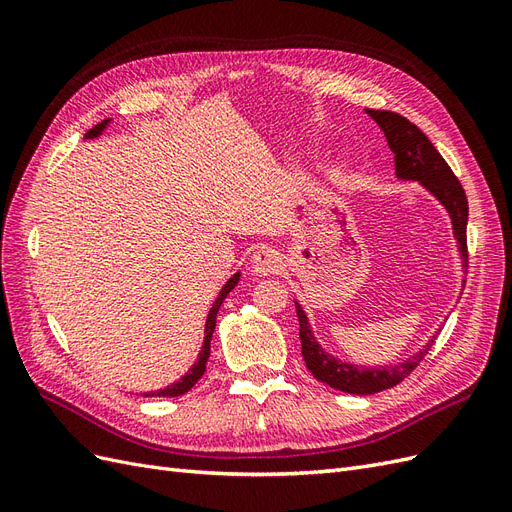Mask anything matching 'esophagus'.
Here are the masks:
<instances>
[{
    "instance_id": "obj_1",
    "label": "esophagus",
    "mask_w": 512,
    "mask_h": 512,
    "mask_svg": "<svg viewBox=\"0 0 512 512\" xmlns=\"http://www.w3.org/2000/svg\"><path fill=\"white\" fill-rule=\"evenodd\" d=\"M282 269V258L271 247H262L254 256H252V273L254 275H273Z\"/></svg>"
}]
</instances>
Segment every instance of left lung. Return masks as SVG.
Here are the masks:
<instances>
[{"label":"left lung","mask_w":512,"mask_h":512,"mask_svg":"<svg viewBox=\"0 0 512 512\" xmlns=\"http://www.w3.org/2000/svg\"><path fill=\"white\" fill-rule=\"evenodd\" d=\"M365 113L378 123L386 136V143H389L391 151L395 153L397 179L418 181L429 194L440 200L442 207L451 215L453 235L461 252V262L463 267H468V198L451 166L444 162L429 138L406 117L391 111H374V108H365ZM294 305H297L301 352L307 369L312 371L316 380L329 384L331 389L352 395H374L384 389H391V386L408 378L410 371H414V367L425 359L427 350L433 346V339L438 337L433 335L423 350L408 356L404 363L380 367L352 365L335 359L333 354H329L316 342L312 324H309L303 307L297 301H294Z\"/></svg>","instance_id":"8db88e82"}]
</instances>
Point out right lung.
Returning a JSON list of instances; mask_svg holds the SVG:
<instances>
[{
	"instance_id": "add662e5",
	"label": "right lung",
	"mask_w": 512,
	"mask_h": 512,
	"mask_svg": "<svg viewBox=\"0 0 512 512\" xmlns=\"http://www.w3.org/2000/svg\"><path fill=\"white\" fill-rule=\"evenodd\" d=\"M108 121H111V119L100 121L98 126H94V128H91V130L85 134V138H96V136H100V134L104 132V128L108 126ZM239 277H241V273H235V275L230 277V280L222 286V290H220V294H218V299H215L213 307L209 309L207 324H205V342H203V348H200V352H198L196 363L188 369V374H185L181 380H177V382H173L170 386H166V389L145 393V397H179V395H183V393H188V391L192 389V386H194L200 378H203L205 369H207V359H209V354H211V335H213V329H215V316H218L224 299L228 297V292L237 286Z\"/></svg>"
}]
</instances>
